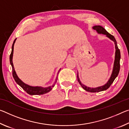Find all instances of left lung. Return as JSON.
<instances>
[{"mask_svg": "<svg viewBox=\"0 0 129 129\" xmlns=\"http://www.w3.org/2000/svg\"><path fill=\"white\" fill-rule=\"evenodd\" d=\"M93 29L95 30L96 31L98 32V34H104L105 35L109 38L110 40H112L114 42L115 44V60H114V67H113V72L112 73V75H111V77L110 79L109 80L108 82L106 83V84H105L104 85L97 87V88H89V87H87L86 86L84 85V84H82L81 82L80 78L78 77V75L77 74V80L80 85L82 87V88L85 90L86 91H88L89 92H91V93H95V92H99V91L106 90L108 89L109 87L111 85H112V83L114 81L115 78L117 77V76L118 75L119 69H120V58H121V53H120L119 49L118 48L117 43L116 40L114 38V37L112 35H110L108 32L106 31L104 28H103L102 26L100 25H95L93 27Z\"/></svg>", "mask_w": 129, "mask_h": 129, "instance_id": "8db88e82", "label": "left lung"}]
</instances>
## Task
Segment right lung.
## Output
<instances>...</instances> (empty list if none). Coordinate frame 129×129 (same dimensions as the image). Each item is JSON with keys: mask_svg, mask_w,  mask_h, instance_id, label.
Returning a JSON list of instances; mask_svg holds the SVG:
<instances>
[{"mask_svg": "<svg viewBox=\"0 0 129 129\" xmlns=\"http://www.w3.org/2000/svg\"><path fill=\"white\" fill-rule=\"evenodd\" d=\"M16 40V39H15L14 43H13V44L12 46V51L10 56V64L11 65L12 68V76L15 81L19 86H20L21 88L23 89V90H24L26 92L30 95H40V94H45L48 92H49V91H51L52 90V89L53 88V86H54V84H55V83L57 81V78L56 79L55 82H54V84L53 85L51 86H48L47 87V88H43V87H41V86H32L28 85L24 83L22 81H21L20 78L18 77V76H17L16 72L15 71L14 64H13V62H12L13 53H14V44L15 43ZM60 71V69L59 70V71L58 72V73H59Z\"/></svg>", "mask_w": 129, "mask_h": 129, "instance_id": "1", "label": "right lung"}]
</instances>
